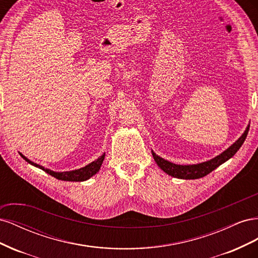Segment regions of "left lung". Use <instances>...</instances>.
<instances>
[{
	"label": "left lung",
	"instance_id": "1",
	"mask_svg": "<svg viewBox=\"0 0 258 258\" xmlns=\"http://www.w3.org/2000/svg\"><path fill=\"white\" fill-rule=\"evenodd\" d=\"M249 129V124H247L246 129L244 130L242 136L237 140V141L231 144L227 150H225L223 153H221L216 157L210 159L205 162L196 163V165H176V163L171 162L169 160H166L161 158L154 151H152L154 160L157 163L158 167L169 174L170 176H173L176 178H183V179H196L204 177L208 175L210 172H212L214 169H216L218 166H221L222 163L226 162L228 159H230L233 155H235L241 145L243 144L244 140L247 136V132Z\"/></svg>",
	"mask_w": 258,
	"mask_h": 258
}]
</instances>
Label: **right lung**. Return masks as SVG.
<instances>
[{
	"instance_id": "1",
	"label": "right lung",
	"mask_w": 258,
	"mask_h": 258,
	"mask_svg": "<svg viewBox=\"0 0 258 258\" xmlns=\"http://www.w3.org/2000/svg\"><path fill=\"white\" fill-rule=\"evenodd\" d=\"M19 154L23 159L30 163V165H32L38 169H42L46 173H48L49 175L56 177L58 179H61V181H70V182H84V181H87V179H89L91 176L97 174L99 172L101 166H102V162L105 157V153H103L98 159L88 163L87 166H85L81 169H76L72 171H63V172H56V171H52L50 169H47L41 165H38V163L31 161L21 153Z\"/></svg>"
}]
</instances>
